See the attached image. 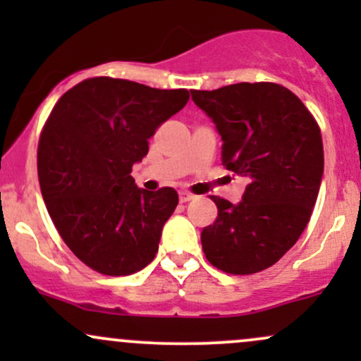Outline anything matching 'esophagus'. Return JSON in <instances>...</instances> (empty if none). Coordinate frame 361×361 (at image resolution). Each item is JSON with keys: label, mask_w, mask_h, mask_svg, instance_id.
<instances>
[{"label": "esophagus", "mask_w": 361, "mask_h": 361, "mask_svg": "<svg viewBox=\"0 0 361 361\" xmlns=\"http://www.w3.org/2000/svg\"><path fill=\"white\" fill-rule=\"evenodd\" d=\"M195 195H192L190 192H186V190H183V192H180V202L181 204H186V202L193 200Z\"/></svg>", "instance_id": "obj_1"}]
</instances>
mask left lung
Segmentation results:
<instances>
[{
  "label": "left lung",
  "mask_w": 361,
  "mask_h": 361,
  "mask_svg": "<svg viewBox=\"0 0 361 361\" xmlns=\"http://www.w3.org/2000/svg\"><path fill=\"white\" fill-rule=\"evenodd\" d=\"M190 93L222 137V164L247 180L239 204L212 197L217 219L200 235L207 259L233 275L267 270L297 243L316 205L324 173L317 122L275 82Z\"/></svg>",
  "instance_id": "1"
}]
</instances>
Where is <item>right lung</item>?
<instances>
[{"label": "right lung", "instance_id": "1", "mask_svg": "<svg viewBox=\"0 0 361 361\" xmlns=\"http://www.w3.org/2000/svg\"><path fill=\"white\" fill-rule=\"evenodd\" d=\"M188 98L186 90L91 78L54 106L39 140L40 190L61 238L94 271L130 275L154 259L178 193L139 188L130 173Z\"/></svg>", "mask_w": 361, "mask_h": 361}]
</instances>
